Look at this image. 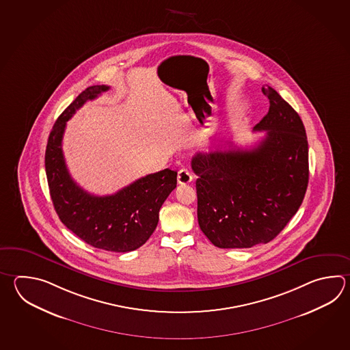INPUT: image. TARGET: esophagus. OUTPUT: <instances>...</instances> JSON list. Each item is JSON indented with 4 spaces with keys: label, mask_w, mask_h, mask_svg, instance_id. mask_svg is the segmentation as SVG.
Masks as SVG:
<instances>
[{
    "label": "esophagus",
    "mask_w": 350,
    "mask_h": 350,
    "mask_svg": "<svg viewBox=\"0 0 350 350\" xmlns=\"http://www.w3.org/2000/svg\"><path fill=\"white\" fill-rule=\"evenodd\" d=\"M193 176L191 172L186 170V168H182L179 170L178 176H177V180H178L179 185H188L192 182Z\"/></svg>",
    "instance_id": "34e87169"
}]
</instances>
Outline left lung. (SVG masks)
Here are the masks:
<instances>
[{
  "mask_svg": "<svg viewBox=\"0 0 350 350\" xmlns=\"http://www.w3.org/2000/svg\"><path fill=\"white\" fill-rule=\"evenodd\" d=\"M269 111L254 131L265 137L252 150L197 154L198 223L218 248H250L271 242L299 209L309 179L304 124L274 88H262Z\"/></svg>",
  "mask_w": 350,
  "mask_h": 350,
  "instance_id": "8db88e82",
  "label": "left lung"
}]
</instances>
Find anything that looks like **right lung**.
I'll return each mask as SVG.
<instances>
[{
    "mask_svg": "<svg viewBox=\"0 0 350 350\" xmlns=\"http://www.w3.org/2000/svg\"><path fill=\"white\" fill-rule=\"evenodd\" d=\"M109 86H91L57 118L44 154L51 200L67 228L94 248L126 253L139 248L157 227L159 209L177 186V172L163 171L137 179L111 196H93L72 179L62 150L66 123L87 100Z\"/></svg>",
    "mask_w": 350,
    "mask_h": 350,
    "instance_id": "add662e5",
    "label": "right lung"
}]
</instances>
